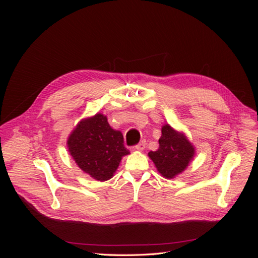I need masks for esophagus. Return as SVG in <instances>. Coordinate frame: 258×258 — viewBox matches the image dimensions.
I'll return each mask as SVG.
<instances>
[{"label": "esophagus", "mask_w": 258, "mask_h": 258, "mask_svg": "<svg viewBox=\"0 0 258 258\" xmlns=\"http://www.w3.org/2000/svg\"><path fill=\"white\" fill-rule=\"evenodd\" d=\"M145 145H146V143H145V141H142V142H140L139 144H137V145H135V148L137 151H143L144 148H145Z\"/></svg>", "instance_id": "esophagus-1"}]
</instances>
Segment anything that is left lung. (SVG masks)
<instances>
[{
  "label": "left lung",
  "mask_w": 258,
  "mask_h": 258,
  "mask_svg": "<svg viewBox=\"0 0 258 258\" xmlns=\"http://www.w3.org/2000/svg\"><path fill=\"white\" fill-rule=\"evenodd\" d=\"M158 142V150L150 152L148 156L161 175L173 178L188 166L194 157V147L184 135L178 134L169 124L162 127Z\"/></svg>",
  "instance_id": "obj_1"
}]
</instances>
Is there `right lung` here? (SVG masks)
I'll return each mask as SVG.
<instances>
[{"label":"right lung","mask_w":258,"mask_h":258,"mask_svg":"<svg viewBox=\"0 0 258 258\" xmlns=\"http://www.w3.org/2000/svg\"><path fill=\"white\" fill-rule=\"evenodd\" d=\"M68 147L77 166L98 181L111 178L122 156L130 153L123 145L121 132L112 129L102 114L77 124L69 137Z\"/></svg>","instance_id":"1"}]
</instances>
